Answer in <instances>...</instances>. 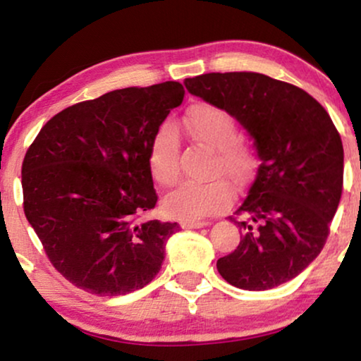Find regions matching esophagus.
<instances>
[{
    "mask_svg": "<svg viewBox=\"0 0 361 361\" xmlns=\"http://www.w3.org/2000/svg\"><path fill=\"white\" fill-rule=\"evenodd\" d=\"M210 225V221H205V220H202V221H197V220H185V221H182L180 224V226L184 230H194V228H204V226H209Z\"/></svg>",
    "mask_w": 361,
    "mask_h": 361,
    "instance_id": "esophagus-1",
    "label": "esophagus"
}]
</instances>
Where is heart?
Wrapping results in <instances>:
<instances>
[{"mask_svg":"<svg viewBox=\"0 0 361 361\" xmlns=\"http://www.w3.org/2000/svg\"><path fill=\"white\" fill-rule=\"evenodd\" d=\"M187 131L194 140L214 147L212 174L224 172L233 182H243L255 166V152L236 136L235 118L214 103L199 102L185 113ZM179 133L172 123L157 128L147 147V167L156 184L172 187L180 176ZM231 202V189L224 179L185 182L166 197L167 215L179 220H200L219 214Z\"/></svg>","mask_w":361,"mask_h":361,"instance_id":"obj_1","label":"heart"}]
</instances>
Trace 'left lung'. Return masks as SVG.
Segmentation results:
<instances>
[{"mask_svg": "<svg viewBox=\"0 0 361 361\" xmlns=\"http://www.w3.org/2000/svg\"><path fill=\"white\" fill-rule=\"evenodd\" d=\"M192 95L224 108L255 137L261 159L230 216L243 231L216 261L226 283L264 290L288 283L322 251L343 189V146L325 108L302 88L255 72L185 78Z\"/></svg>", "mask_w": 361, "mask_h": 361, "instance_id": "obj_1", "label": "left lung"}]
</instances>
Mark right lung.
Instances as JSON below:
<instances>
[{"mask_svg":"<svg viewBox=\"0 0 361 361\" xmlns=\"http://www.w3.org/2000/svg\"><path fill=\"white\" fill-rule=\"evenodd\" d=\"M179 82L130 87L52 116L23 161V207L49 261L73 286L123 295L159 273L177 224L142 220L157 194L152 135L184 98Z\"/></svg>","mask_w":361,"mask_h":361,"instance_id":"obj_1","label":"right lung"}]
</instances>
